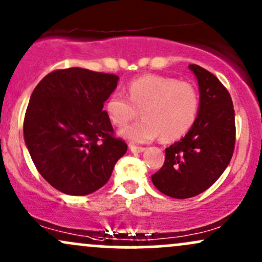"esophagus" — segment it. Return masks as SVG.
Instances as JSON below:
<instances>
[{
    "mask_svg": "<svg viewBox=\"0 0 262 262\" xmlns=\"http://www.w3.org/2000/svg\"><path fill=\"white\" fill-rule=\"evenodd\" d=\"M130 151H133V153H142V151L145 150V148H143V146H137V145H130Z\"/></svg>",
    "mask_w": 262,
    "mask_h": 262,
    "instance_id": "34e87169",
    "label": "esophagus"
}]
</instances>
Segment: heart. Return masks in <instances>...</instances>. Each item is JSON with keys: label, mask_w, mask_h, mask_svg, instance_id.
<instances>
[{"label": "heart", "mask_w": 262, "mask_h": 262, "mask_svg": "<svg viewBox=\"0 0 262 262\" xmlns=\"http://www.w3.org/2000/svg\"><path fill=\"white\" fill-rule=\"evenodd\" d=\"M200 96L189 82L164 76H143L132 80L128 97L113 93L105 102L108 119L116 126L125 125L142 111L137 124L119 132L130 143H148L155 138L174 142L188 133L196 122Z\"/></svg>", "instance_id": "heart-1"}]
</instances>
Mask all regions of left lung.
<instances>
[{
  "mask_svg": "<svg viewBox=\"0 0 262 262\" xmlns=\"http://www.w3.org/2000/svg\"><path fill=\"white\" fill-rule=\"evenodd\" d=\"M189 68L199 84L196 122L165 149V162L151 175L155 188L175 199L196 196L210 188L229 165L235 148V112L228 89L200 66Z\"/></svg>",
  "mask_w": 262,
  "mask_h": 262,
  "instance_id": "8db88e82",
  "label": "left lung"
}]
</instances>
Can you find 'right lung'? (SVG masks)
Returning a JSON list of instances; mask_svg holds the SVG:
<instances>
[{
	"instance_id": "add662e5",
	"label": "right lung",
	"mask_w": 262,
	"mask_h": 262,
	"mask_svg": "<svg viewBox=\"0 0 262 262\" xmlns=\"http://www.w3.org/2000/svg\"><path fill=\"white\" fill-rule=\"evenodd\" d=\"M118 79L73 67L48 73L32 92L25 143L37 170L57 190L77 196L98 190L125 154L128 145L114 137L103 111Z\"/></svg>"
}]
</instances>
